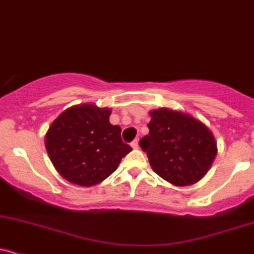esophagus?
Segmentation results:
<instances>
[{"label": "esophagus", "mask_w": 254, "mask_h": 254, "mask_svg": "<svg viewBox=\"0 0 254 254\" xmlns=\"http://www.w3.org/2000/svg\"><path fill=\"white\" fill-rule=\"evenodd\" d=\"M131 147L134 149H137L138 148V141L137 140H134L131 142Z\"/></svg>", "instance_id": "obj_1"}]
</instances>
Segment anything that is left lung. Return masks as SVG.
Segmentation results:
<instances>
[{"label": "left lung", "mask_w": 254, "mask_h": 254, "mask_svg": "<svg viewBox=\"0 0 254 254\" xmlns=\"http://www.w3.org/2000/svg\"><path fill=\"white\" fill-rule=\"evenodd\" d=\"M149 116V132L140 146L154 173L175 186L201 180L217 156L212 131L193 117L172 109H154Z\"/></svg>", "instance_id": "8db88e82"}]
</instances>
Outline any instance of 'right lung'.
<instances>
[{"label":"right lung","mask_w":254,"mask_h":254,"mask_svg":"<svg viewBox=\"0 0 254 254\" xmlns=\"http://www.w3.org/2000/svg\"><path fill=\"white\" fill-rule=\"evenodd\" d=\"M112 111L84 103L65 109L45 136L56 170L69 183L90 188L118 168L131 147L123 142L122 129L109 123Z\"/></svg>","instance_id":"obj_1"}]
</instances>
